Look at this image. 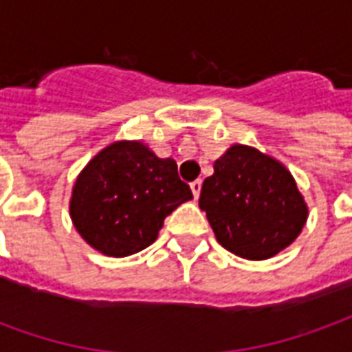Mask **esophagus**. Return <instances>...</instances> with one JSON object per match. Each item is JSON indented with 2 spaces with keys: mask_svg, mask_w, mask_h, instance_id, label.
I'll return each instance as SVG.
<instances>
[{
  "mask_svg": "<svg viewBox=\"0 0 352 352\" xmlns=\"http://www.w3.org/2000/svg\"><path fill=\"white\" fill-rule=\"evenodd\" d=\"M190 188H192V194H194V198H198L199 192H201V179H196V181H192Z\"/></svg>",
  "mask_w": 352,
  "mask_h": 352,
  "instance_id": "34e87169",
  "label": "esophagus"
}]
</instances>
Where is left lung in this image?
<instances>
[{
    "label": "left lung",
    "mask_w": 352,
    "mask_h": 352,
    "mask_svg": "<svg viewBox=\"0 0 352 352\" xmlns=\"http://www.w3.org/2000/svg\"><path fill=\"white\" fill-rule=\"evenodd\" d=\"M199 194L217 241L237 256L265 260L287 249L307 221L294 177L258 148L232 145Z\"/></svg>",
    "instance_id": "1"
}]
</instances>
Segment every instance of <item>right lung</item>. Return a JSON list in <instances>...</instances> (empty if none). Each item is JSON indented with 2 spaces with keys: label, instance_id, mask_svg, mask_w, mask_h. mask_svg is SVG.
I'll use <instances>...</instances> for the list:
<instances>
[{
  "label": "right lung",
  "instance_id": "obj_1",
  "mask_svg": "<svg viewBox=\"0 0 352 352\" xmlns=\"http://www.w3.org/2000/svg\"><path fill=\"white\" fill-rule=\"evenodd\" d=\"M192 199L171 158L141 141H116L73 184L69 214L80 237L105 256H130L156 241L164 219Z\"/></svg>",
  "mask_w": 352,
  "mask_h": 352
}]
</instances>
